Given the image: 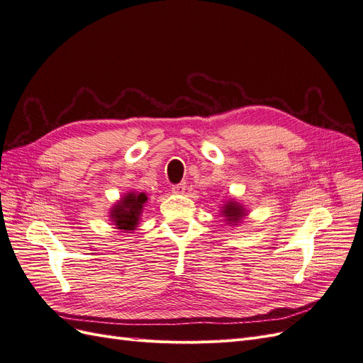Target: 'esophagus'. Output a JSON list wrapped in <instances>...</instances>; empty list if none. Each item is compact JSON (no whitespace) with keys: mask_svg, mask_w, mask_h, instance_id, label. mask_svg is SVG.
Instances as JSON below:
<instances>
[{"mask_svg":"<svg viewBox=\"0 0 363 363\" xmlns=\"http://www.w3.org/2000/svg\"><path fill=\"white\" fill-rule=\"evenodd\" d=\"M172 192L174 194H183L186 191V183L182 182V183H177V184H172Z\"/></svg>","mask_w":363,"mask_h":363,"instance_id":"esophagus-1","label":"esophagus"}]
</instances>
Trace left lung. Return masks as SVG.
Masks as SVG:
<instances>
[{
  "label": "left lung",
  "instance_id": "left-lung-1",
  "mask_svg": "<svg viewBox=\"0 0 363 363\" xmlns=\"http://www.w3.org/2000/svg\"><path fill=\"white\" fill-rule=\"evenodd\" d=\"M223 213L225 215V218L228 219V221L232 223H238L240 221V218L244 216V208L238 206V203H233V201H228L224 208H223Z\"/></svg>",
  "mask_w": 363,
  "mask_h": 363
}]
</instances>
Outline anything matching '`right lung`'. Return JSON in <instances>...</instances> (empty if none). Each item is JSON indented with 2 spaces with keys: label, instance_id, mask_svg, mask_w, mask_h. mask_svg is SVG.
<instances>
[{
  "label": "right lung",
  "instance_id": "add662e5",
  "mask_svg": "<svg viewBox=\"0 0 363 363\" xmlns=\"http://www.w3.org/2000/svg\"><path fill=\"white\" fill-rule=\"evenodd\" d=\"M147 201V195L144 192L127 194L119 204H116L112 212V221L116 224V228L121 230H135L138 225L139 216L142 213V207Z\"/></svg>",
  "mask_w": 363,
  "mask_h": 363
}]
</instances>
